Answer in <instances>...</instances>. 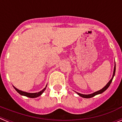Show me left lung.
Instances as JSON below:
<instances>
[{"instance_id": "obj_1", "label": "left lung", "mask_w": 122, "mask_h": 122, "mask_svg": "<svg viewBox=\"0 0 122 122\" xmlns=\"http://www.w3.org/2000/svg\"><path fill=\"white\" fill-rule=\"evenodd\" d=\"M115 73H116V63H115V66H114V73H113L112 77L111 79V80H110L109 81V82L107 83V84L106 85V86H104V87H103V89H101V90H98V91L96 92H95V93H92V94L83 95V94H81V93H77V94H78L79 96H81V97L86 98H90L93 97H94V96L97 95H98V94H100V93H103V92H104L105 91V90H106V89H107L109 87L110 84H111V83L112 81V79H113V77H114V75H115Z\"/></svg>"}]
</instances>
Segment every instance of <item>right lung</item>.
I'll list each match as a JSON object with an SVG mask.
<instances>
[{
	"label": "right lung",
	"instance_id": "add662e5",
	"mask_svg": "<svg viewBox=\"0 0 122 122\" xmlns=\"http://www.w3.org/2000/svg\"><path fill=\"white\" fill-rule=\"evenodd\" d=\"M46 86L45 89H43L41 91L39 92H38V93H27V92H25L18 90V89H16V88L15 87H14V88H15V90H16L18 93H19L20 95H21L25 96V97H29V98H36V97H39V96H40L42 93H43V92L45 91V89H46Z\"/></svg>",
	"mask_w": 122,
	"mask_h": 122
}]
</instances>
